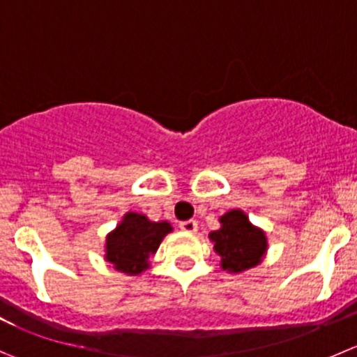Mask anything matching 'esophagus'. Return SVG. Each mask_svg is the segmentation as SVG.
I'll list each match as a JSON object with an SVG mask.
<instances>
[{
  "instance_id": "34e87169",
  "label": "esophagus",
  "mask_w": 357,
  "mask_h": 357,
  "mask_svg": "<svg viewBox=\"0 0 357 357\" xmlns=\"http://www.w3.org/2000/svg\"><path fill=\"white\" fill-rule=\"evenodd\" d=\"M178 226H181L182 231H185V233H196V229H198V222H196V220H192V219L182 220Z\"/></svg>"
}]
</instances>
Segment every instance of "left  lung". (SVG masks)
Instances as JSON below:
<instances>
[{"instance_id": "1", "label": "left lung", "mask_w": 357, "mask_h": 357, "mask_svg": "<svg viewBox=\"0 0 357 357\" xmlns=\"http://www.w3.org/2000/svg\"><path fill=\"white\" fill-rule=\"evenodd\" d=\"M220 229L210 233L213 250L220 256L224 270L238 273L261 263L266 252V235L252 226L242 210H231L220 217Z\"/></svg>"}]
</instances>
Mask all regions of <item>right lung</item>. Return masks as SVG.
Instances as JSON below:
<instances>
[{
    "mask_svg": "<svg viewBox=\"0 0 357 357\" xmlns=\"http://www.w3.org/2000/svg\"><path fill=\"white\" fill-rule=\"evenodd\" d=\"M172 231L166 220L152 222L142 213L128 212L122 222L107 236V261L115 270L138 275L149 268V256L158 250L159 243Z\"/></svg>",
    "mask_w": 357,
    "mask_h": 357,
    "instance_id": "add662e5",
    "label": "right lung"
}]
</instances>
